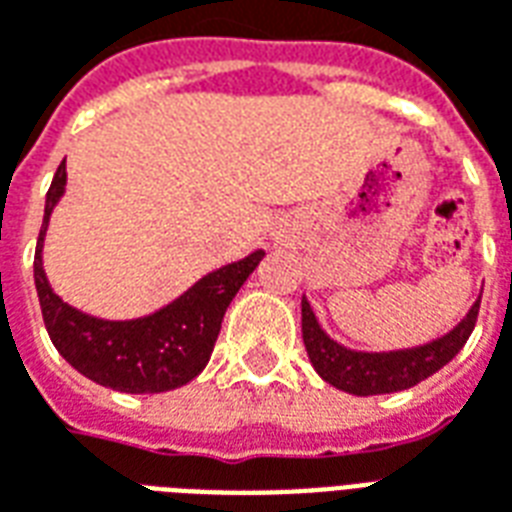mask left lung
<instances>
[{
    "label": "left lung",
    "instance_id": "obj_1",
    "mask_svg": "<svg viewBox=\"0 0 512 512\" xmlns=\"http://www.w3.org/2000/svg\"><path fill=\"white\" fill-rule=\"evenodd\" d=\"M477 312H480V299L474 301L472 310L466 312V318L450 334L428 345H417L406 351L365 354V351H351L345 345L334 343L321 329L310 301L301 299V337H304V348H307L312 367L318 370L323 381H329L348 395H389V392H400L425 381L450 359H455V354L469 340V334L474 332Z\"/></svg>",
    "mask_w": 512,
    "mask_h": 512
}]
</instances>
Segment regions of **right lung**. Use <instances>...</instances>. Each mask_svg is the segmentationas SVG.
Instances as JSON below:
<instances>
[{
	"instance_id": "1",
	"label": "right lung",
	"mask_w": 512,
	"mask_h": 512,
	"mask_svg": "<svg viewBox=\"0 0 512 512\" xmlns=\"http://www.w3.org/2000/svg\"><path fill=\"white\" fill-rule=\"evenodd\" d=\"M65 178L62 161L46 194V213L35 249V288L54 348L82 376L128 395H153L189 384L208 365L224 312L266 252L257 249L238 263L216 268L153 315L136 321L93 318L65 304L51 290L43 271V238L51 211L65 191Z\"/></svg>"
}]
</instances>
